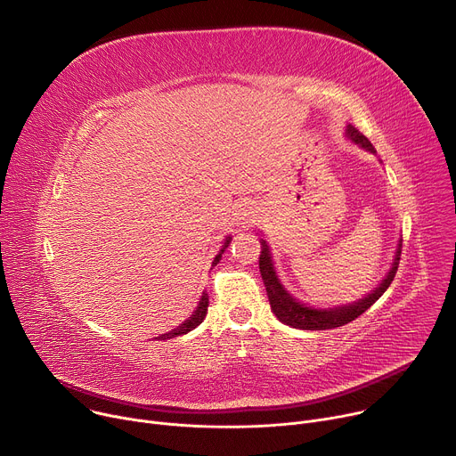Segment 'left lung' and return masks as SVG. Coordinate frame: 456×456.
I'll list each match as a JSON object with an SVG mask.
<instances>
[{
  "mask_svg": "<svg viewBox=\"0 0 456 456\" xmlns=\"http://www.w3.org/2000/svg\"><path fill=\"white\" fill-rule=\"evenodd\" d=\"M345 137L350 142L357 144L361 150L377 155L373 144L359 132L355 126L346 124ZM259 243H262V254H259V273H262V280H264L269 301H271V308L276 314V317L283 324H289V327H292V329H299V330H329V329L343 327V324H346V322L354 321L355 317H359L362 312H366L386 292L389 283L394 281L397 267H399L403 238H399V243H397V248H395V256L392 259V265H389L387 273L384 274L380 283L371 292H368L364 297H361V299H357L354 303L329 306V308L312 306V305L303 303L297 297H294L283 287V283L278 278L269 243L264 238H259Z\"/></svg>",
  "mask_w": 456,
  "mask_h": 456,
  "instance_id": "8db88e82",
  "label": "left lung"
}]
</instances>
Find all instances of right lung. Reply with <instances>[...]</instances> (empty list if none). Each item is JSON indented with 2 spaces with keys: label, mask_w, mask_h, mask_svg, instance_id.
Masks as SVG:
<instances>
[{
  "label": "right lung",
  "mask_w": 456,
  "mask_h": 456,
  "mask_svg": "<svg viewBox=\"0 0 456 456\" xmlns=\"http://www.w3.org/2000/svg\"><path fill=\"white\" fill-rule=\"evenodd\" d=\"M231 234L225 238V241H224V245H222V248H220V252L215 256V259H213V264H211V269L213 267H216L218 264H220V259H222V254L225 252V248L229 247V243H231ZM208 306H209V296L206 294V292H202V297H200V301H199V305H197V308H194V312L191 314V317H187L182 324H178L176 329H173L171 332H166V334H162V336H159L157 339L159 341H164V339H173V338H176V336H183V334H187V332H191V330H194L199 327V324L206 319V314H208Z\"/></svg>",
  "instance_id": "right-lung-1"
}]
</instances>
